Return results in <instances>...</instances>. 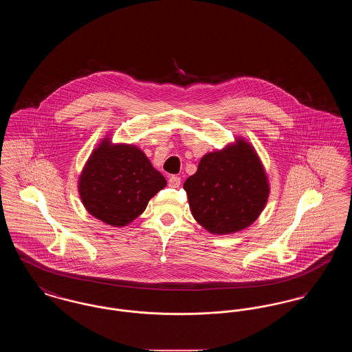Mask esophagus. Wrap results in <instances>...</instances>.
Here are the masks:
<instances>
[{"label": "esophagus", "instance_id": "esophagus-1", "mask_svg": "<svg viewBox=\"0 0 352 352\" xmlns=\"http://www.w3.org/2000/svg\"><path fill=\"white\" fill-rule=\"evenodd\" d=\"M168 186L173 187V188H178V187L181 186V178L177 177V175H171V177L168 178Z\"/></svg>", "mask_w": 352, "mask_h": 352}]
</instances>
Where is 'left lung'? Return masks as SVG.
<instances>
[{
  "label": "left lung",
  "mask_w": 352,
  "mask_h": 352,
  "mask_svg": "<svg viewBox=\"0 0 352 352\" xmlns=\"http://www.w3.org/2000/svg\"><path fill=\"white\" fill-rule=\"evenodd\" d=\"M192 217L211 234H234L264 210L269 184L254 149L244 140L206 154L184 184Z\"/></svg>",
  "instance_id": "8db88e82"
}]
</instances>
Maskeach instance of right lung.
<instances>
[{
	"label": "right lung",
	"instance_id": "add662e5",
	"mask_svg": "<svg viewBox=\"0 0 352 352\" xmlns=\"http://www.w3.org/2000/svg\"><path fill=\"white\" fill-rule=\"evenodd\" d=\"M165 186V177L151 166L144 151L133 145H112L105 138L84 166L79 194L91 215L124 227L138 218Z\"/></svg>",
	"mask_w": 352,
	"mask_h": 352
}]
</instances>
